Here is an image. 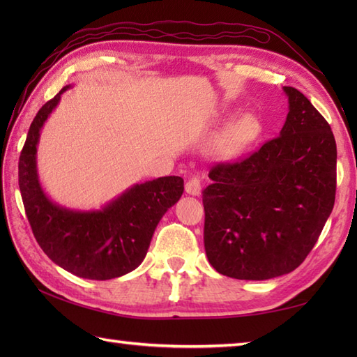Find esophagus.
I'll return each instance as SVG.
<instances>
[{"label": "esophagus", "mask_w": 357, "mask_h": 357, "mask_svg": "<svg viewBox=\"0 0 357 357\" xmlns=\"http://www.w3.org/2000/svg\"><path fill=\"white\" fill-rule=\"evenodd\" d=\"M185 192L192 196H199L201 195V181L199 178L192 176L185 183Z\"/></svg>", "instance_id": "34e87169"}]
</instances>
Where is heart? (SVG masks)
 Returning <instances> with one entry per match:
<instances>
[{"instance_id": "1", "label": "heart", "mask_w": 357, "mask_h": 357, "mask_svg": "<svg viewBox=\"0 0 357 357\" xmlns=\"http://www.w3.org/2000/svg\"><path fill=\"white\" fill-rule=\"evenodd\" d=\"M261 133V119L255 113H244L227 124L219 135L216 141L218 155L224 159L238 158L253 146Z\"/></svg>"}]
</instances>
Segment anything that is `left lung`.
Segmentation results:
<instances>
[{
  "label": "left lung",
  "instance_id": "8db88e82",
  "mask_svg": "<svg viewBox=\"0 0 357 357\" xmlns=\"http://www.w3.org/2000/svg\"><path fill=\"white\" fill-rule=\"evenodd\" d=\"M284 92L279 136L238 162L215 165L202 192L204 247L224 276L265 280L298 268L335 206L331 127L298 89Z\"/></svg>",
  "mask_w": 357,
  "mask_h": 357
}]
</instances>
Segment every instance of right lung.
Here are the masks:
<instances>
[{
    "mask_svg": "<svg viewBox=\"0 0 357 357\" xmlns=\"http://www.w3.org/2000/svg\"><path fill=\"white\" fill-rule=\"evenodd\" d=\"M70 87L45 102L30 124L18 162L20 192L43 252L75 276L107 280L139 267L156 225L183 195L184 179L164 176L135 184L100 210H72L53 202L38 178L36 147L44 123Z\"/></svg>",
    "mask_w": 357,
    "mask_h": 357,
    "instance_id": "obj_1",
    "label": "right lung"
}]
</instances>
